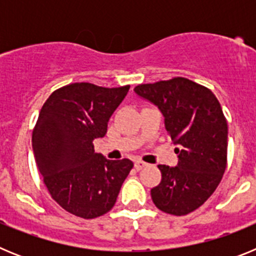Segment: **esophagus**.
Instances as JSON below:
<instances>
[{
  "instance_id": "esophagus-1",
  "label": "esophagus",
  "mask_w": 256,
  "mask_h": 256,
  "mask_svg": "<svg viewBox=\"0 0 256 256\" xmlns=\"http://www.w3.org/2000/svg\"><path fill=\"white\" fill-rule=\"evenodd\" d=\"M146 165H148V164L142 162V160H137V162H134V168L137 169V170H141V169L144 168Z\"/></svg>"
}]
</instances>
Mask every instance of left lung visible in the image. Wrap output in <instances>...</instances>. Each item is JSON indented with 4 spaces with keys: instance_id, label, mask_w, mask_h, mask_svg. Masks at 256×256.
<instances>
[{
    "instance_id": "8db88e82",
    "label": "left lung",
    "mask_w": 256,
    "mask_h": 256,
    "mask_svg": "<svg viewBox=\"0 0 256 256\" xmlns=\"http://www.w3.org/2000/svg\"><path fill=\"white\" fill-rule=\"evenodd\" d=\"M134 92L158 106L177 146V166L158 165L162 180L151 198L162 212L186 216L212 195L224 174L228 126L220 104L209 88L182 76L140 84Z\"/></svg>"
}]
</instances>
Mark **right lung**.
<instances>
[{
  "label": "right lung",
  "instance_id": "1",
  "mask_svg": "<svg viewBox=\"0 0 256 256\" xmlns=\"http://www.w3.org/2000/svg\"><path fill=\"white\" fill-rule=\"evenodd\" d=\"M128 91L130 86L72 83L52 92L40 108L32 136L38 170L51 198L79 218L112 210L133 168L130 159L108 160L94 146Z\"/></svg>",
  "mask_w": 256,
  "mask_h": 256
}]
</instances>
